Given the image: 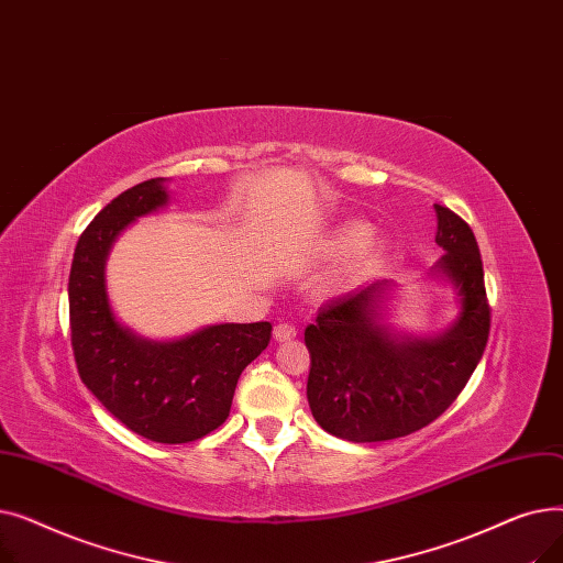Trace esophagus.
<instances>
[{
  "label": "esophagus",
  "instance_id": "34e87169",
  "mask_svg": "<svg viewBox=\"0 0 563 563\" xmlns=\"http://www.w3.org/2000/svg\"><path fill=\"white\" fill-rule=\"evenodd\" d=\"M297 333H299V329L294 327V323H287V321H280V323H276V327H274V338L278 342H287L291 338H297Z\"/></svg>",
  "mask_w": 563,
  "mask_h": 563
}]
</instances>
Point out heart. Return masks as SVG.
<instances>
[{
	"label": "heart",
	"mask_w": 563,
	"mask_h": 563,
	"mask_svg": "<svg viewBox=\"0 0 563 563\" xmlns=\"http://www.w3.org/2000/svg\"><path fill=\"white\" fill-rule=\"evenodd\" d=\"M323 251L331 255L349 253V264H346L344 274L335 280V285H338L344 278H351L353 274H358L369 260H374L378 253V244L367 236V225L344 223L329 236L327 244H323Z\"/></svg>",
	"instance_id": "1"
}]
</instances>
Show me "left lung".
<instances>
[{
    "mask_svg": "<svg viewBox=\"0 0 563 563\" xmlns=\"http://www.w3.org/2000/svg\"><path fill=\"white\" fill-rule=\"evenodd\" d=\"M435 264L461 297V314L438 338H397L380 327L378 280L323 303L306 329L308 404L317 424L351 442H378L431 424L465 388L490 333L482 253L472 228L435 205Z\"/></svg>",
    "mask_w": 563,
    "mask_h": 563,
    "instance_id": "8db88e82",
    "label": "left lung"
}]
</instances>
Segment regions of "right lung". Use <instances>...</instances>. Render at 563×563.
I'll list each match as a JSON object with an SVG mask.
<instances>
[{"label":"right lung","instance_id":"right-lung-1","mask_svg":"<svg viewBox=\"0 0 563 563\" xmlns=\"http://www.w3.org/2000/svg\"><path fill=\"white\" fill-rule=\"evenodd\" d=\"M164 177L118 198L81 232L68 280L70 342L79 378L130 431L166 445L219 429L242 372L272 340V323H219L175 342H151L115 321L104 262L134 219L166 205Z\"/></svg>","mask_w":563,"mask_h":563}]
</instances>
